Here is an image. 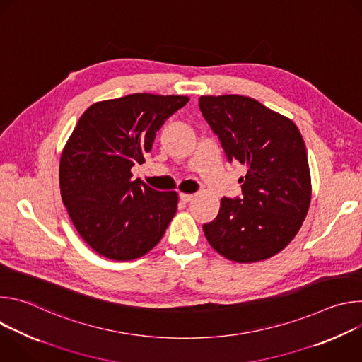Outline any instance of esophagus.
Instances as JSON below:
<instances>
[{"instance_id":"34e87169","label":"esophagus","mask_w":362,"mask_h":362,"mask_svg":"<svg viewBox=\"0 0 362 362\" xmlns=\"http://www.w3.org/2000/svg\"><path fill=\"white\" fill-rule=\"evenodd\" d=\"M179 197H180V200H182L183 203H187V202H190V200L193 199V194H189V193H179Z\"/></svg>"}]
</instances>
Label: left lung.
<instances>
[{"label": "left lung", "instance_id": "8db88e82", "mask_svg": "<svg viewBox=\"0 0 362 362\" xmlns=\"http://www.w3.org/2000/svg\"><path fill=\"white\" fill-rule=\"evenodd\" d=\"M199 107L228 160L246 166L242 197H222L204 236L230 261L268 259L295 238L311 203L303 139L292 120L250 97L202 95Z\"/></svg>", "mask_w": 362, "mask_h": 362}]
</instances>
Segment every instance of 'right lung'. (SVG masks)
Instances as JSON below:
<instances>
[{
  "label": "right lung",
  "mask_w": 362,
  "mask_h": 362,
  "mask_svg": "<svg viewBox=\"0 0 362 362\" xmlns=\"http://www.w3.org/2000/svg\"><path fill=\"white\" fill-rule=\"evenodd\" d=\"M189 97L136 93L90 106L60 159V190L80 236L97 253L132 261L159 243L177 209L176 192L132 179L156 132Z\"/></svg>",
  "instance_id": "right-lung-1"
}]
</instances>
